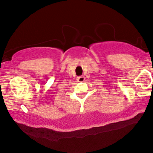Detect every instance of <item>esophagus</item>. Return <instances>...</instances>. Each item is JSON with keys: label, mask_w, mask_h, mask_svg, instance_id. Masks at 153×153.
I'll return each mask as SVG.
<instances>
[{"label": "esophagus", "mask_w": 153, "mask_h": 153, "mask_svg": "<svg viewBox=\"0 0 153 153\" xmlns=\"http://www.w3.org/2000/svg\"><path fill=\"white\" fill-rule=\"evenodd\" d=\"M77 80L78 82H84V80H85V77L82 76H79L77 77Z\"/></svg>", "instance_id": "esophagus-1"}]
</instances>
